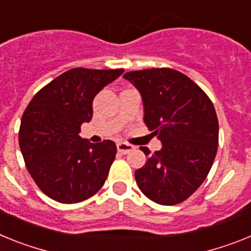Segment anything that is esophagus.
Here are the masks:
<instances>
[{
    "label": "esophagus",
    "instance_id": "1",
    "mask_svg": "<svg viewBox=\"0 0 251 251\" xmlns=\"http://www.w3.org/2000/svg\"><path fill=\"white\" fill-rule=\"evenodd\" d=\"M135 149L134 145L131 144H127V143H119L117 144V150L120 152H123V154H127V152L132 151Z\"/></svg>",
    "mask_w": 251,
    "mask_h": 251
}]
</instances>
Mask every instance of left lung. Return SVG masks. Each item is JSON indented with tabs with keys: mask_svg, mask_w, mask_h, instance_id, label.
Returning a JSON list of instances; mask_svg holds the SVG:
<instances>
[{
	"mask_svg": "<svg viewBox=\"0 0 251 251\" xmlns=\"http://www.w3.org/2000/svg\"><path fill=\"white\" fill-rule=\"evenodd\" d=\"M124 78L141 95L144 123L162 149L135 172L139 188L164 206L183 202L206 179L219 145V120L208 96L187 75L171 68L127 72Z\"/></svg>",
	"mask_w": 251,
	"mask_h": 251,
	"instance_id": "1",
	"label": "left lung"
}]
</instances>
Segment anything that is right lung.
<instances>
[{
	"label": "right lung",
	"instance_id": "1",
	"mask_svg": "<svg viewBox=\"0 0 251 251\" xmlns=\"http://www.w3.org/2000/svg\"><path fill=\"white\" fill-rule=\"evenodd\" d=\"M123 73L124 69H71L27 104L19 132L20 149L32 179L54 201L82 202L103 186L116 144L84 140L80 125L92 119L95 96Z\"/></svg>",
	"mask_w": 251,
	"mask_h": 251
}]
</instances>
